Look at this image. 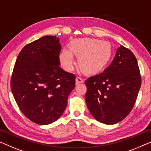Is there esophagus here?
I'll list each match as a JSON object with an SVG mask.
<instances>
[{"mask_svg":"<svg viewBox=\"0 0 151 151\" xmlns=\"http://www.w3.org/2000/svg\"><path fill=\"white\" fill-rule=\"evenodd\" d=\"M83 82H84V79L80 77V76H77L76 78V85H78L79 83H83Z\"/></svg>","mask_w":151,"mask_h":151,"instance_id":"34e87169","label":"esophagus"}]
</instances>
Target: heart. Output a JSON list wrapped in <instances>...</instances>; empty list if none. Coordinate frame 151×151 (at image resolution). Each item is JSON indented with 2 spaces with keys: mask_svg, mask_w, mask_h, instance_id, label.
Listing matches in <instances>:
<instances>
[{
  "mask_svg": "<svg viewBox=\"0 0 151 151\" xmlns=\"http://www.w3.org/2000/svg\"><path fill=\"white\" fill-rule=\"evenodd\" d=\"M74 54L78 57L80 66L85 72L95 73L104 69L111 60L112 50L111 44L91 38L76 39L64 48L59 55L60 64L66 70L72 71L75 64Z\"/></svg>",
  "mask_w": 151,
  "mask_h": 151,
  "instance_id": "heart-1",
  "label": "heart"
}]
</instances>
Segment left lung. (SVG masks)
Returning a JSON list of instances; mask_svg holds the SVG:
<instances>
[{"mask_svg": "<svg viewBox=\"0 0 151 151\" xmlns=\"http://www.w3.org/2000/svg\"><path fill=\"white\" fill-rule=\"evenodd\" d=\"M85 102L99 122L113 125L124 119L133 109L141 86L137 60L129 49H117L104 72L85 81Z\"/></svg>", "mask_w": 151, "mask_h": 151, "instance_id": "8db88e82", "label": "left lung"}]
</instances>
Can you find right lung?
Here are the masks:
<instances>
[{"label": "right lung", "mask_w": 151, "mask_h": 151, "mask_svg": "<svg viewBox=\"0 0 151 151\" xmlns=\"http://www.w3.org/2000/svg\"><path fill=\"white\" fill-rule=\"evenodd\" d=\"M62 47L56 36H45L20 51L11 80L15 102L27 118L39 125L57 121L75 87V76L60 68Z\"/></svg>", "instance_id": "obj_1"}]
</instances>
